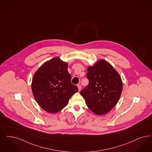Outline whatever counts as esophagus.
<instances>
[{
    "mask_svg": "<svg viewBox=\"0 0 152 152\" xmlns=\"http://www.w3.org/2000/svg\"><path fill=\"white\" fill-rule=\"evenodd\" d=\"M77 87H78V89H79V91H80V90H81V86L80 84H78L77 85Z\"/></svg>",
    "mask_w": 152,
    "mask_h": 152,
    "instance_id": "esophagus-1",
    "label": "esophagus"
}]
</instances>
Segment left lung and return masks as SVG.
<instances>
[{
	"label": "left lung",
	"mask_w": 152,
	"mask_h": 152,
	"mask_svg": "<svg viewBox=\"0 0 152 152\" xmlns=\"http://www.w3.org/2000/svg\"><path fill=\"white\" fill-rule=\"evenodd\" d=\"M89 84L80 91L88 107L97 115L107 113L118 103L123 89L121 77L104 60L88 67Z\"/></svg>",
	"instance_id": "left-lung-1"
}]
</instances>
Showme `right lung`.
<instances>
[{
  "instance_id": "right-lung-1",
  "label": "right lung",
  "mask_w": 152,
  "mask_h": 152,
  "mask_svg": "<svg viewBox=\"0 0 152 152\" xmlns=\"http://www.w3.org/2000/svg\"><path fill=\"white\" fill-rule=\"evenodd\" d=\"M67 63L55 58L44 63L34 74L31 89L37 103L47 112L56 113L67 106L78 91L71 83Z\"/></svg>"
}]
</instances>
